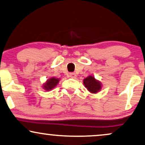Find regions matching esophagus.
I'll return each instance as SVG.
<instances>
[{
	"mask_svg": "<svg viewBox=\"0 0 145 145\" xmlns=\"http://www.w3.org/2000/svg\"><path fill=\"white\" fill-rule=\"evenodd\" d=\"M75 76H76V74H75V73H69V77H70V78H74Z\"/></svg>",
	"mask_w": 145,
	"mask_h": 145,
	"instance_id": "esophagus-1",
	"label": "esophagus"
}]
</instances>
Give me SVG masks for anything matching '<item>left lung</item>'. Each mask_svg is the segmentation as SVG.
<instances>
[{
	"label": "left lung",
	"instance_id": "obj_1",
	"mask_svg": "<svg viewBox=\"0 0 145 145\" xmlns=\"http://www.w3.org/2000/svg\"><path fill=\"white\" fill-rule=\"evenodd\" d=\"M84 84L91 93H96L101 89L100 82L96 81L93 76H89L84 80Z\"/></svg>",
	"mask_w": 145,
	"mask_h": 145
}]
</instances>
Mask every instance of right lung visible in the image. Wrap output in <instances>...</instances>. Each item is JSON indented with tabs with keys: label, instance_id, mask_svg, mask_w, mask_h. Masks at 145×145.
Listing matches in <instances>:
<instances>
[{
	"label": "right lung",
	"instance_id": "obj_1",
	"mask_svg": "<svg viewBox=\"0 0 145 145\" xmlns=\"http://www.w3.org/2000/svg\"><path fill=\"white\" fill-rule=\"evenodd\" d=\"M59 81V79H56L55 78L49 79L48 81L47 82V83L44 85V89H45L46 90H51V89H52L56 87Z\"/></svg>",
	"mask_w": 145,
	"mask_h": 145
}]
</instances>
